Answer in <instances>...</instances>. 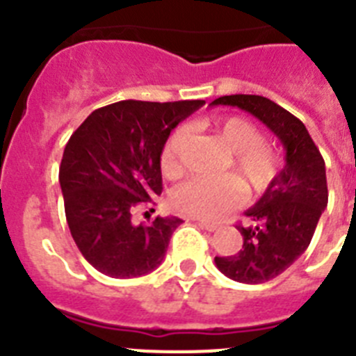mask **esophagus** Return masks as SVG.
<instances>
[{
  "label": "esophagus",
  "mask_w": 356,
  "mask_h": 356,
  "mask_svg": "<svg viewBox=\"0 0 356 356\" xmlns=\"http://www.w3.org/2000/svg\"><path fill=\"white\" fill-rule=\"evenodd\" d=\"M200 226L201 228L209 229V232H213V229H217V222H212V221H200Z\"/></svg>",
  "instance_id": "esophagus-1"
}]
</instances>
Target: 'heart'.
I'll use <instances>...</instances> for the list:
<instances>
[{"label": "heart", "mask_w": 356, "mask_h": 356, "mask_svg": "<svg viewBox=\"0 0 356 356\" xmlns=\"http://www.w3.org/2000/svg\"><path fill=\"white\" fill-rule=\"evenodd\" d=\"M217 135L228 147L226 169L234 171L246 191L260 193L280 172V160L266 144L262 131L253 122L238 115L219 119L213 124ZM187 139V128L176 127L160 151V168L165 176H178L184 171L181 149ZM238 197L237 184L229 176L209 178L193 176L175 188L172 205L191 217H217L235 205Z\"/></svg>", "instance_id": "1"}]
</instances>
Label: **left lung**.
<instances>
[{
  "label": "left lung",
  "mask_w": 356,
  "mask_h": 356,
  "mask_svg": "<svg viewBox=\"0 0 356 356\" xmlns=\"http://www.w3.org/2000/svg\"><path fill=\"white\" fill-rule=\"evenodd\" d=\"M210 105L246 110L266 124L285 147V168L254 207L250 225H238L242 248L232 257H216L217 269L241 284H264L300 259L328 205L325 160L300 119L264 96L232 94Z\"/></svg>",
  "instance_id": "8db88e82"
}]
</instances>
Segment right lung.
<instances>
[{
    "mask_svg": "<svg viewBox=\"0 0 356 356\" xmlns=\"http://www.w3.org/2000/svg\"><path fill=\"white\" fill-rule=\"evenodd\" d=\"M203 105V99H127L94 110L71 135L58 181L72 238L94 269L110 278H135L162 264L184 221L135 222L134 213L155 205L162 193L160 151L168 135Z\"/></svg>",
    "mask_w": 356,
    "mask_h": 356,
    "instance_id": "obj_1",
    "label": "right lung"
}]
</instances>
